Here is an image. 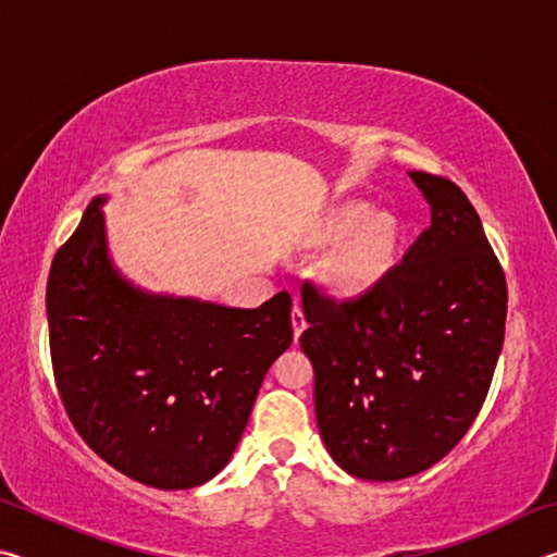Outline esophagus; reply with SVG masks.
Here are the masks:
<instances>
[{"mask_svg": "<svg viewBox=\"0 0 557 557\" xmlns=\"http://www.w3.org/2000/svg\"><path fill=\"white\" fill-rule=\"evenodd\" d=\"M292 329H295V342L307 329V319H305V312H301L299 299H295V309H292Z\"/></svg>", "mask_w": 557, "mask_h": 557, "instance_id": "esophagus-1", "label": "esophagus"}]
</instances>
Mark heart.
Wrapping results in <instances>:
<instances>
[{
  "label": "heart",
  "mask_w": 557,
  "mask_h": 557,
  "mask_svg": "<svg viewBox=\"0 0 557 557\" xmlns=\"http://www.w3.org/2000/svg\"><path fill=\"white\" fill-rule=\"evenodd\" d=\"M338 245L326 260L324 280L338 297L354 299L371 292L388 275L398 252V228L391 215L363 203H344L307 231L309 245Z\"/></svg>",
  "instance_id": "obj_1"
}]
</instances>
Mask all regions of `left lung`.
Listing matches in <instances>:
<instances>
[{"label":"left lung","mask_w":557,"mask_h":557,"mask_svg":"<svg viewBox=\"0 0 557 557\" xmlns=\"http://www.w3.org/2000/svg\"><path fill=\"white\" fill-rule=\"evenodd\" d=\"M430 228L371 292L336 301L301 287L317 425L351 476L398 482L467 435L492 385L506 277L482 221L449 178L410 172Z\"/></svg>","instance_id":"obj_1"}]
</instances>
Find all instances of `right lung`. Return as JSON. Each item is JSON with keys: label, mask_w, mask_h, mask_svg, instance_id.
I'll use <instances>...</instances> for the list:
<instances>
[{"label": "right lung", "mask_w": 557, "mask_h": 557, "mask_svg": "<svg viewBox=\"0 0 557 557\" xmlns=\"http://www.w3.org/2000/svg\"><path fill=\"white\" fill-rule=\"evenodd\" d=\"M98 196L55 252L46 287L65 412L98 457L154 488L228 465L260 383L292 344V297L258 309L154 295L115 268Z\"/></svg>", "instance_id": "add662e5"}]
</instances>
